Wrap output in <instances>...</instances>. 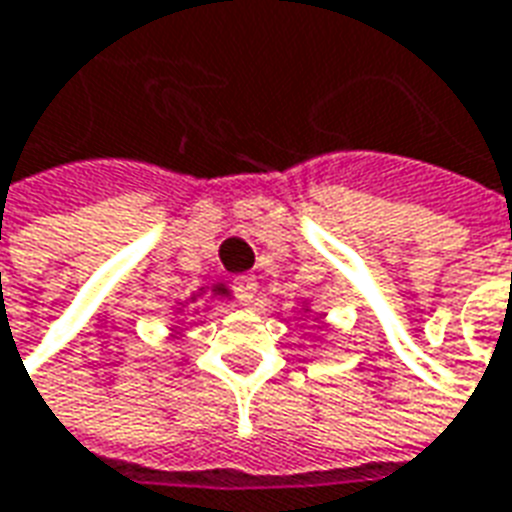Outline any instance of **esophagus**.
I'll return each instance as SVG.
<instances>
[{"label":"esophagus","instance_id":"1","mask_svg":"<svg viewBox=\"0 0 512 512\" xmlns=\"http://www.w3.org/2000/svg\"><path fill=\"white\" fill-rule=\"evenodd\" d=\"M233 293L241 304H252V298L257 293V279L255 276H236L233 279Z\"/></svg>","mask_w":512,"mask_h":512}]
</instances>
